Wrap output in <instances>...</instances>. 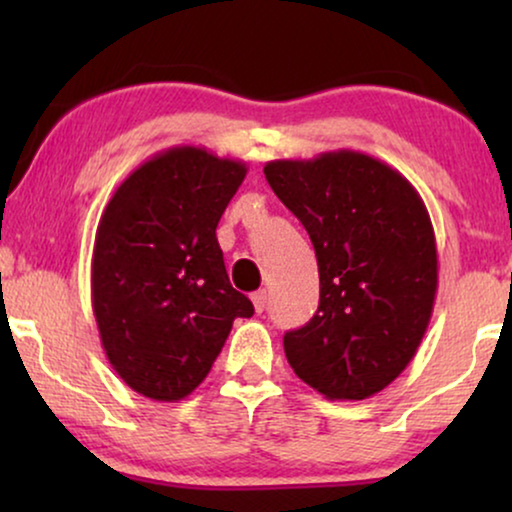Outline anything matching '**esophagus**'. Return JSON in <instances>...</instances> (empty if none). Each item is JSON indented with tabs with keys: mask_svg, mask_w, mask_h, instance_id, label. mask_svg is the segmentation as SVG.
<instances>
[{
	"mask_svg": "<svg viewBox=\"0 0 512 512\" xmlns=\"http://www.w3.org/2000/svg\"><path fill=\"white\" fill-rule=\"evenodd\" d=\"M251 303H254V310L256 312H263L265 305H268V291H265V289L256 291L254 296H251Z\"/></svg>",
	"mask_w": 512,
	"mask_h": 512,
	"instance_id": "esophagus-1",
	"label": "esophagus"
}]
</instances>
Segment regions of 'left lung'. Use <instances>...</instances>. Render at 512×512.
Instances as JSON below:
<instances>
[{"label": "left lung", "mask_w": 512, "mask_h": 512, "mask_svg": "<svg viewBox=\"0 0 512 512\" xmlns=\"http://www.w3.org/2000/svg\"><path fill=\"white\" fill-rule=\"evenodd\" d=\"M265 179L314 244L319 310L284 335L293 373L331 401L389 387L417 354L438 291L431 216L401 172L340 149L270 160Z\"/></svg>", "instance_id": "obj_1"}]
</instances>
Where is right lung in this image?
Wrapping results in <instances>:
<instances>
[{
  "mask_svg": "<svg viewBox=\"0 0 512 512\" xmlns=\"http://www.w3.org/2000/svg\"><path fill=\"white\" fill-rule=\"evenodd\" d=\"M247 165L172 146L116 188L95 233L90 293L104 354L132 391L179 403L205 380L237 317L216 226Z\"/></svg>",
  "mask_w": 512,
  "mask_h": 512,
  "instance_id": "right-lung-1",
  "label": "right lung"
}]
</instances>
